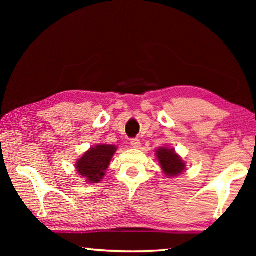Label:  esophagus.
<instances>
[{
    "instance_id": "34e87169",
    "label": "esophagus",
    "mask_w": 256,
    "mask_h": 256,
    "mask_svg": "<svg viewBox=\"0 0 256 256\" xmlns=\"http://www.w3.org/2000/svg\"><path fill=\"white\" fill-rule=\"evenodd\" d=\"M140 144H141V142H140V140H138V138H132V140H131V146H133V148H138Z\"/></svg>"
}]
</instances>
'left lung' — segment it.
<instances>
[{"instance_id": "left-lung-1", "label": "left lung", "mask_w": 256, "mask_h": 256, "mask_svg": "<svg viewBox=\"0 0 256 256\" xmlns=\"http://www.w3.org/2000/svg\"><path fill=\"white\" fill-rule=\"evenodd\" d=\"M157 158L160 167L162 168L164 174L174 177L185 170V164L178 156L174 152V149L159 148L157 151Z\"/></svg>"}]
</instances>
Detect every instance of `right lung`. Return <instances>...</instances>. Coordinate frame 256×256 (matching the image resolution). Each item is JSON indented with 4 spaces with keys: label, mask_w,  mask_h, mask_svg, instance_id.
Wrapping results in <instances>:
<instances>
[{
    "label": "right lung",
    "mask_w": 256,
    "mask_h": 256,
    "mask_svg": "<svg viewBox=\"0 0 256 256\" xmlns=\"http://www.w3.org/2000/svg\"><path fill=\"white\" fill-rule=\"evenodd\" d=\"M116 151V146L110 144H98L82 156L76 162V170L88 182L98 183L105 170L110 166L112 157Z\"/></svg>",
    "instance_id": "right-lung-1"
}]
</instances>
